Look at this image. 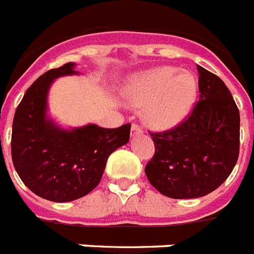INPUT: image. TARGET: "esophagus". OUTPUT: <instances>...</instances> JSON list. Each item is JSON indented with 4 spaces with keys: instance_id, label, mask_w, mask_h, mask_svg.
Returning <instances> with one entry per match:
<instances>
[{
    "instance_id": "obj_1",
    "label": "esophagus",
    "mask_w": 254,
    "mask_h": 254,
    "mask_svg": "<svg viewBox=\"0 0 254 254\" xmlns=\"http://www.w3.org/2000/svg\"><path fill=\"white\" fill-rule=\"evenodd\" d=\"M131 133L132 135H138V133H142V127L141 126H138L137 123H132Z\"/></svg>"
}]
</instances>
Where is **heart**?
<instances>
[{
  "mask_svg": "<svg viewBox=\"0 0 254 254\" xmlns=\"http://www.w3.org/2000/svg\"><path fill=\"white\" fill-rule=\"evenodd\" d=\"M198 82L188 70L160 66L138 74L125 87L132 106H144V121L155 129L172 128L191 110Z\"/></svg>",
  "mask_w": 254,
  "mask_h": 254,
  "instance_id": "obj_1",
  "label": "heart"
}]
</instances>
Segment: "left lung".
<instances>
[{"label": "left lung", "instance_id": "8db88e82", "mask_svg": "<svg viewBox=\"0 0 254 254\" xmlns=\"http://www.w3.org/2000/svg\"><path fill=\"white\" fill-rule=\"evenodd\" d=\"M199 100L173 128L149 132L155 153L145 167L151 185L173 199L204 196L225 183L239 157L240 116L220 77L198 65Z\"/></svg>", "mask_w": 254, "mask_h": 254}]
</instances>
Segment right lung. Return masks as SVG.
<instances>
[{"mask_svg": "<svg viewBox=\"0 0 254 254\" xmlns=\"http://www.w3.org/2000/svg\"><path fill=\"white\" fill-rule=\"evenodd\" d=\"M74 64L50 69L27 90L12 122L11 158L28 189L51 201L87 195L100 183L106 160L127 144L131 125L103 128L96 125L68 131L46 117L47 92L55 78L74 74Z\"/></svg>", "mask_w": 254, "mask_h": 254, "instance_id": "1", "label": "right lung"}]
</instances>
